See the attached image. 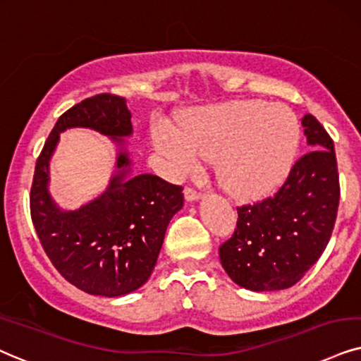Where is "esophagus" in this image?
<instances>
[{"label":"esophagus","mask_w":361,"mask_h":361,"mask_svg":"<svg viewBox=\"0 0 361 361\" xmlns=\"http://www.w3.org/2000/svg\"><path fill=\"white\" fill-rule=\"evenodd\" d=\"M183 193H185V200H186V202H196V200L202 198V193H200L198 190L191 188V186H186Z\"/></svg>","instance_id":"obj_1"}]
</instances>
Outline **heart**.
Listing matches in <instances>:
<instances>
[{
    "label": "heart",
    "instance_id": "heart-1",
    "mask_svg": "<svg viewBox=\"0 0 361 361\" xmlns=\"http://www.w3.org/2000/svg\"><path fill=\"white\" fill-rule=\"evenodd\" d=\"M153 143L173 176H185L203 157H216L228 188L257 195L276 186L293 165L300 123L283 103L236 102L195 109L180 128L158 123Z\"/></svg>",
    "mask_w": 361,
    "mask_h": 361
}]
</instances>
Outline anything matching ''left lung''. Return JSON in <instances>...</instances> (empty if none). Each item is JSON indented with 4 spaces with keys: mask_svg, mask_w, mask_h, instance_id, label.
Instances as JSON below:
<instances>
[{
    "mask_svg": "<svg viewBox=\"0 0 361 361\" xmlns=\"http://www.w3.org/2000/svg\"><path fill=\"white\" fill-rule=\"evenodd\" d=\"M302 125L312 152L291 166L275 195L236 208L235 233L220 246L221 267L246 290L290 288L330 241L340 202L335 147L313 115Z\"/></svg>",
    "mask_w": 361,
    "mask_h": 361,
    "instance_id": "left-lung-1",
    "label": "left lung"
}]
</instances>
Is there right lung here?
Instances as JSON below:
<instances>
[{"mask_svg":"<svg viewBox=\"0 0 361 361\" xmlns=\"http://www.w3.org/2000/svg\"><path fill=\"white\" fill-rule=\"evenodd\" d=\"M70 128H91L123 147L133 133L131 113L125 98L109 93L63 113L41 149L30 193L31 220L53 267L76 288L116 298L148 281L168 223L183 207V188L148 173L131 175L130 154L120 148L108 188L78 209H59L48 191L49 159Z\"/></svg>","mask_w":361,"mask_h":361,"instance_id":"add662e5","label":"right lung"}]
</instances>
